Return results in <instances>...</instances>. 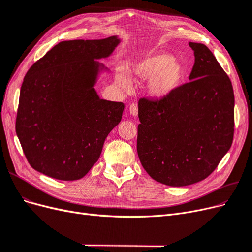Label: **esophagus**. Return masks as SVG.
Segmentation results:
<instances>
[{"instance_id": "obj_1", "label": "esophagus", "mask_w": 252, "mask_h": 252, "mask_svg": "<svg viewBox=\"0 0 252 252\" xmlns=\"http://www.w3.org/2000/svg\"><path fill=\"white\" fill-rule=\"evenodd\" d=\"M129 112H130L132 117L138 116V105L131 104L130 106H129Z\"/></svg>"}]
</instances>
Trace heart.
Listing matches in <instances>:
<instances>
[{"label": "heart", "instance_id": "1", "mask_svg": "<svg viewBox=\"0 0 252 252\" xmlns=\"http://www.w3.org/2000/svg\"><path fill=\"white\" fill-rule=\"evenodd\" d=\"M129 69L133 77L149 80L148 93L158 98L173 94L185 78V67L164 51H148L134 56L129 62ZM116 83L124 89L130 88V79L123 69L118 71Z\"/></svg>", "mask_w": 252, "mask_h": 252}]
</instances>
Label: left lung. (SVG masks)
I'll list each match as a JSON object with an SVG mask.
<instances>
[{
  "label": "left lung",
  "mask_w": 252,
  "mask_h": 252,
  "mask_svg": "<svg viewBox=\"0 0 252 252\" xmlns=\"http://www.w3.org/2000/svg\"><path fill=\"white\" fill-rule=\"evenodd\" d=\"M189 82L159 100L139 101L138 149L144 169L164 185L206 179L230 149L234 94L230 79L207 46L189 42Z\"/></svg>",
  "instance_id": "1"
}]
</instances>
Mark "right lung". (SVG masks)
I'll return each instance as SVG.
<instances>
[{"mask_svg": "<svg viewBox=\"0 0 252 252\" xmlns=\"http://www.w3.org/2000/svg\"><path fill=\"white\" fill-rule=\"evenodd\" d=\"M120 43L118 35L63 41L30 67L20 91L16 131L36 171L74 181L96 163L124 110L123 103L98 96V77L110 71L97 60L109 58Z\"/></svg>", "mask_w": 252, "mask_h": 252, "instance_id": "right-lung-1", "label": "right lung"}]
</instances>
